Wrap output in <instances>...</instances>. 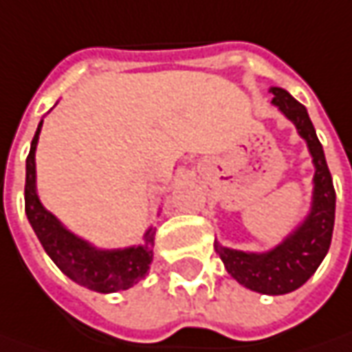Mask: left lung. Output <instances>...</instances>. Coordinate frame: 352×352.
Segmentation results:
<instances>
[{
	"label": "left lung",
	"instance_id": "left-lung-1",
	"mask_svg": "<svg viewBox=\"0 0 352 352\" xmlns=\"http://www.w3.org/2000/svg\"><path fill=\"white\" fill-rule=\"evenodd\" d=\"M270 92L274 94L272 104L279 107V111L289 121H293L298 135L307 140L308 150L312 154L316 173L310 214L291 235L283 239L281 245L267 252H243L226 248L217 243L216 250L223 260L227 272L241 285L262 295H285L305 285L326 258L336 221V188L331 173L327 169L324 148L318 140L307 107L296 102L283 88L274 86L270 88Z\"/></svg>",
	"mask_w": 352,
	"mask_h": 352
}]
</instances>
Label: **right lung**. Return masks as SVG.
Masks as SVG:
<instances>
[{
    "instance_id": "1",
    "label": "right lung",
    "mask_w": 352,
    "mask_h": 352,
    "mask_svg": "<svg viewBox=\"0 0 352 352\" xmlns=\"http://www.w3.org/2000/svg\"><path fill=\"white\" fill-rule=\"evenodd\" d=\"M42 123L36 129V135L26 157V183H25V212L30 226L34 229L38 241L42 243L47 256L54 260L69 279L96 293H117L144 279L150 262L154 256V235L156 229H148L144 245L100 250L85 239L76 236L61 226L52 212H47L36 195V144Z\"/></svg>"
}]
</instances>
